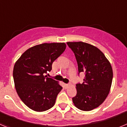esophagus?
Returning <instances> with one entry per match:
<instances>
[{
	"label": "esophagus",
	"mask_w": 127,
	"mask_h": 127,
	"mask_svg": "<svg viewBox=\"0 0 127 127\" xmlns=\"http://www.w3.org/2000/svg\"><path fill=\"white\" fill-rule=\"evenodd\" d=\"M64 86H65V88H69V87L70 86V85H69V84H65Z\"/></svg>",
	"instance_id": "1"
}]
</instances>
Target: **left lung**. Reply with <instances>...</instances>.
<instances>
[{
    "mask_svg": "<svg viewBox=\"0 0 127 127\" xmlns=\"http://www.w3.org/2000/svg\"><path fill=\"white\" fill-rule=\"evenodd\" d=\"M73 51L78 71L85 73L84 82L76 85L72 98L79 109L89 111L101 105L107 98L113 81V69L104 54L97 47L83 42H67Z\"/></svg>",
    "mask_w": 127,
    "mask_h": 127,
    "instance_id": "1",
    "label": "left lung"
}]
</instances>
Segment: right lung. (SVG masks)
Returning a JSON list of instances; mask_svg holds the SVG:
<instances>
[{"label":"right lung","mask_w":127,"mask_h":127,"mask_svg":"<svg viewBox=\"0 0 127 127\" xmlns=\"http://www.w3.org/2000/svg\"><path fill=\"white\" fill-rule=\"evenodd\" d=\"M65 48V42L41 44L29 48L16 62L13 79L16 92L23 102L35 111H45L55 104L62 87L44 73L51 70L53 62Z\"/></svg>","instance_id":"right-lung-1"}]
</instances>
